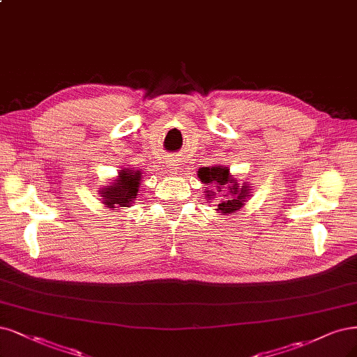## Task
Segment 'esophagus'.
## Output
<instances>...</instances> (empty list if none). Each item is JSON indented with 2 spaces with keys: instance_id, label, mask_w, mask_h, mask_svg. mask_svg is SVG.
I'll use <instances>...</instances> for the list:
<instances>
[{
  "instance_id": "esophagus-1",
  "label": "esophagus",
  "mask_w": 357,
  "mask_h": 357,
  "mask_svg": "<svg viewBox=\"0 0 357 357\" xmlns=\"http://www.w3.org/2000/svg\"><path fill=\"white\" fill-rule=\"evenodd\" d=\"M165 165H167V169L169 171V173H176V171L178 169V165H180V164L177 162L176 158H168Z\"/></svg>"
}]
</instances>
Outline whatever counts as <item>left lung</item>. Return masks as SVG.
<instances>
[{
	"mask_svg": "<svg viewBox=\"0 0 357 357\" xmlns=\"http://www.w3.org/2000/svg\"><path fill=\"white\" fill-rule=\"evenodd\" d=\"M198 177L205 184H214L217 188V192L206 190L208 201L215 198L218 201L217 204V211L221 214H231L239 211L241 208L247 202V199L251 196V186H248V181H243L242 184L238 183V180L229 173L227 167H205L198 171Z\"/></svg>",
	"mask_w": 357,
	"mask_h": 357,
	"instance_id": "1",
	"label": "left lung"
}]
</instances>
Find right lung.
Returning a JSON list of instances; mask_svg holds the SVG:
<instances>
[{
    "label": "right lung",
    "instance_id": "1",
    "mask_svg": "<svg viewBox=\"0 0 357 357\" xmlns=\"http://www.w3.org/2000/svg\"><path fill=\"white\" fill-rule=\"evenodd\" d=\"M142 183V171L140 169H130L122 168L118 177L109 184V186L100 189V196L103 204L107 208H118V206H131L136 201L139 189Z\"/></svg>",
    "mask_w": 357,
    "mask_h": 357
}]
</instances>
